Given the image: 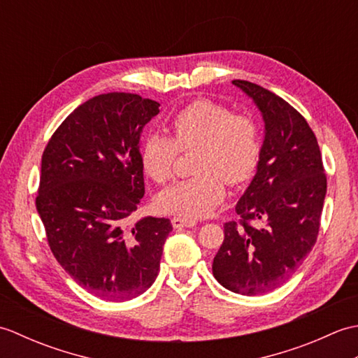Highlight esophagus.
Instances as JSON below:
<instances>
[{"instance_id":"1","label":"esophagus","mask_w":358,"mask_h":358,"mask_svg":"<svg viewBox=\"0 0 358 358\" xmlns=\"http://www.w3.org/2000/svg\"><path fill=\"white\" fill-rule=\"evenodd\" d=\"M195 224H196V220L189 218V217L177 215L172 218V226L175 227V229H181V227H192Z\"/></svg>"}]
</instances>
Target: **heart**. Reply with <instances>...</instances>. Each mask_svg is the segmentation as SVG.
Here are the masks:
<instances>
[{"label": "heart", "instance_id": "heart-1", "mask_svg": "<svg viewBox=\"0 0 358 358\" xmlns=\"http://www.w3.org/2000/svg\"><path fill=\"white\" fill-rule=\"evenodd\" d=\"M172 136L148 132L140 143L144 173L157 183L173 175L180 152H192L191 178L178 181L158 195L167 214L196 218L210 214L226 192V181L240 186L254 177L262 158V135L248 113L210 100H194L169 120Z\"/></svg>", "mask_w": 358, "mask_h": 358}]
</instances>
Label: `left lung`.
<instances>
[{"instance_id":"1","label":"left lung","mask_w":358,"mask_h":358,"mask_svg":"<svg viewBox=\"0 0 358 358\" xmlns=\"http://www.w3.org/2000/svg\"><path fill=\"white\" fill-rule=\"evenodd\" d=\"M232 83L262 110L266 134L255 177L235 206L240 220L224 223L212 272L232 292L260 295L291 278L313 250L326 173L315 134L299 110L254 83Z\"/></svg>"}]
</instances>
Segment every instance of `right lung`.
Wrapping results in <instances>:
<instances>
[{
	"label": "right lung",
	"mask_w": 358,
	"mask_h": 358,
	"mask_svg": "<svg viewBox=\"0 0 358 358\" xmlns=\"http://www.w3.org/2000/svg\"><path fill=\"white\" fill-rule=\"evenodd\" d=\"M159 103L136 94L90 98L45 146L35 199L49 248L86 291L109 301L135 299L154 283L167 218L126 222L144 195L143 127Z\"/></svg>",
	"instance_id": "1"
}]
</instances>
